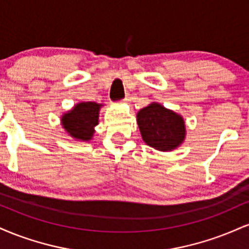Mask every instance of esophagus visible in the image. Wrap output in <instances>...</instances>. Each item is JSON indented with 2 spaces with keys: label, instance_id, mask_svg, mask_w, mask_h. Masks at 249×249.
Here are the masks:
<instances>
[{
  "label": "esophagus",
  "instance_id": "obj_1",
  "mask_svg": "<svg viewBox=\"0 0 249 249\" xmlns=\"http://www.w3.org/2000/svg\"><path fill=\"white\" fill-rule=\"evenodd\" d=\"M128 102H130V98H128V97H125V98L122 101V103H128Z\"/></svg>",
  "mask_w": 249,
  "mask_h": 249
}]
</instances>
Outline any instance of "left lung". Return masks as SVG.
I'll return each mask as SVG.
<instances>
[{
	"label": "left lung",
	"instance_id": "8db88e82",
	"mask_svg": "<svg viewBox=\"0 0 249 249\" xmlns=\"http://www.w3.org/2000/svg\"><path fill=\"white\" fill-rule=\"evenodd\" d=\"M142 138L156 150L172 151L185 141L186 127L184 118L159 103H152L137 113Z\"/></svg>",
	"mask_w": 249,
	"mask_h": 249
}]
</instances>
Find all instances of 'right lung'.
<instances>
[{
    "mask_svg": "<svg viewBox=\"0 0 249 249\" xmlns=\"http://www.w3.org/2000/svg\"><path fill=\"white\" fill-rule=\"evenodd\" d=\"M101 107L102 104L95 102L78 103L72 110L62 116L63 127L77 141H91L95 133V126L98 125Z\"/></svg>",
    "mask_w": 249,
    "mask_h": 249,
    "instance_id": "add662e5",
    "label": "right lung"
}]
</instances>
